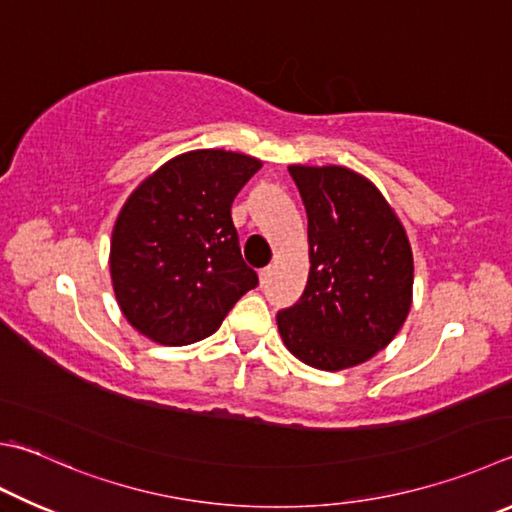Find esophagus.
Masks as SVG:
<instances>
[{
  "label": "esophagus",
  "mask_w": 512,
  "mask_h": 512,
  "mask_svg": "<svg viewBox=\"0 0 512 512\" xmlns=\"http://www.w3.org/2000/svg\"><path fill=\"white\" fill-rule=\"evenodd\" d=\"M271 275H273V266H266L259 271V284L266 286L268 282H271Z\"/></svg>",
  "instance_id": "1"
}]
</instances>
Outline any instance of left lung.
Instances as JSON below:
<instances>
[{"instance_id": "1", "label": "left lung", "mask_w": 512, "mask_h": 512, "mask_svg": "<svg viewBox=\"0 0 512 512\" xmlns=\"http://www.w3.org/2000/svg\"><path fill=\"white\" fill-rule=\"evenodd\" d=\"M309 219L311 271L300 300L277 313L288 351L324 371L369 360L410 313L414 259L401 221L365 176L291 165Z\"/></svg>"}]
</instances>
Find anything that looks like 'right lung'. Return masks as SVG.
I'll use <instances>...</instances> for the list:
<instances>
[{
  "label": "right lung",
  "mask_w": 512,
  "mask_h": 512,
  "mask_svg": "<svg viewBox=\"0 0 512 512\" xmlns=\"http://www.w3.org/2000/svg\"><path fill=\"white\" fill-rule=\"evenodd\" d=\"M259 167L237 152H188L127 199L111 232L109 266L120 311L143 336L172 347L208 338L259 284L230 215Z\"/></svg>",
  "instance_id": "add662e5"
}]
</instances>
